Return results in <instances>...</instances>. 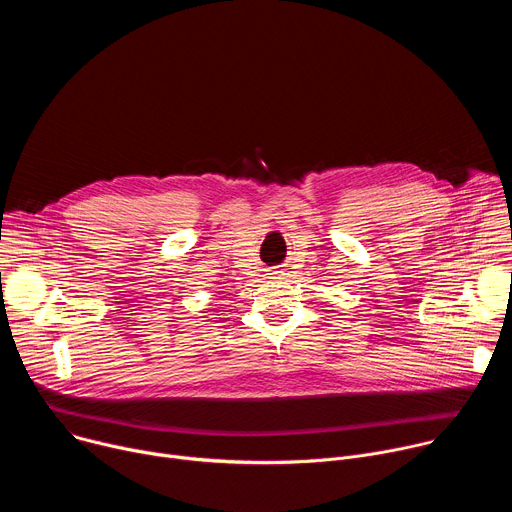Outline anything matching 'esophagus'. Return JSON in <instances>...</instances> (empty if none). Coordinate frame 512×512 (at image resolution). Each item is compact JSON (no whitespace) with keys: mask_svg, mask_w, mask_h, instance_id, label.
<instances>
[{"mask_svg":"<svg viewBox=\"0 0 512 512\" xmlns=\"http://www.w3.org/2000/svg\"><path fill=\"white\" fill-rule=\"evenodd\" d=\"M279 273H281V271H275V273H269V275H271V279H277Z\"/></svg>","mask_w":512,"mask_h":512,"instance_id":"esophagus-1","label":"esophagus"}]
</instances>
